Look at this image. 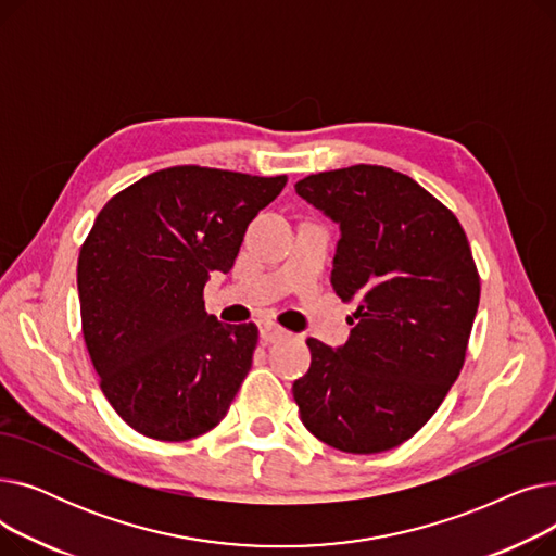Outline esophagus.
I'll return each mask as SVG.
<instances>
[{
  "label": "esophagus",
  "instance_id": "obj_1",
  "mask_svg": "<svg viewBox=\"0 0 556 556\" xmlns=\"http://www.w3.org/2000/svg\"><path fill=\"white\" fill-rule=\"evenodd\" d=\"M258 333H261V340H263V342H279V340H283V338L288 336L286 329H281L279 325L270 323V319H268V323H261Z\"/></svg>",
  "mask_w": 556,
  "mask_h": 556
}]
</instances>
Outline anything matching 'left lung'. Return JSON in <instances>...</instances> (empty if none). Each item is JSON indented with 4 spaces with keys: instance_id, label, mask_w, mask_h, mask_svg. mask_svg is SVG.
Returning <instances> with one entry per match:
<instances>
[{
    "instance_id": "1",
    "label": "left lung",
    "mask_w": 556,
    "mask_h": 556,
    "mask_svg": "<svg viewBox=\"0 0 556 556\" xmlns=\"http://www.w3.org/2000/svg\"><path fill=\"white\" fill-rule=\"evenodd\" d=\"M295 189L340 223L331 283L358 304L344 346L306 340L311 367L293 386L302 424L344 453L390 451L462 371L480 304L469 239L446 204L386 166L313 173Z\"/></svg>"
}]
</instances>
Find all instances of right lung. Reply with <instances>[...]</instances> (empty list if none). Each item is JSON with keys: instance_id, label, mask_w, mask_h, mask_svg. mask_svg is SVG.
Returning a JSON list of instances; mask_svg holds the SVG:
<instances>
[{"instance_id": "add662e5", "label": "right lung", "mask_w": 556, "mask_h": 556, "mask_svg": "<svg viewBox=\"0 0 556 556\" xmlns=\"http://www.w3.org/2000/svg\"><path fill=\"white\" fill-rule=\"evenodd\" d=\"M286 180L185 164L103 204L78 254L80 323L99 386L132 430L187 442L229 410L258 329L218 323L202 290L210 273L231 270Z\"/></svg>"}]
</instances>
